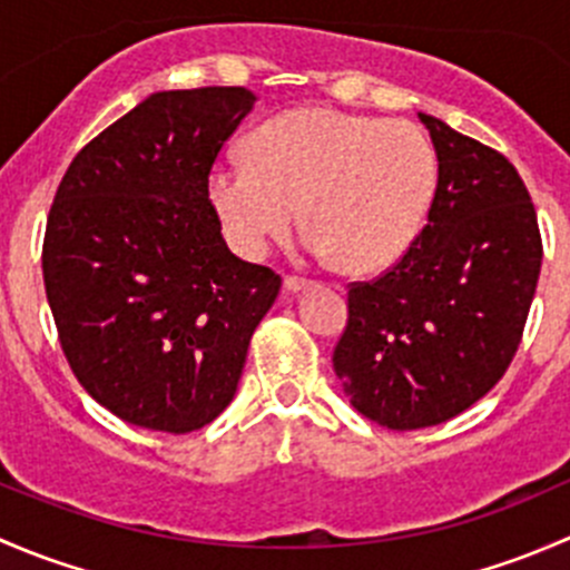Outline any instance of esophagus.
<instances>
[{
    "mask_svg": "<svg viewBox=\"0 0 570 570\" xmlns=\"http://www.w3.org/2000/svg\"><path fill=\"white\" fill-rule=\"evenodd\" d=\"M308 289V281L303 278H284V292L286 295H301Z\"/></svg>",
    "mask_w": 570,
    "mask_h": 570,
    "instance_id": "obj_1",
    "label": "esophagus"
}]
</instances>
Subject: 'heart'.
Listing matches in <instances>:
<instances>
[{
    "instance_id": "heart-1",
    "label": "heart",
    "mask_w": 570,
    "mask_h": 570,
    "mask_svg": "<svg viewBox=\"0 0 570 570\" xmlns=\"http://www.w3.org/2000/svg\"><path fill=\"white\" fill-rule=\"evenodd\" d=\"M247 154L217 159L206 195L245 262L267 256L297 209L303 253L350 273L392 267L416 243L439 189L422 126L333 107H301L258 126Z\"/></svg>"
}]
</instances>
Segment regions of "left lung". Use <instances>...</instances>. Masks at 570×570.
<instances>
[{
  "mask_svg": "<svg viewBox=\"0 0 570 570\" xmlns=\"http://www.w3.org/2000/svg\"><path fill=\"white\" fill-rule=\"evenodd\" d=\"M419 120L439 157L428 226L386 275L350 286L333 350L350 405L389 430L433 428L497 386L543 258L519 170L441 118Z\"/></svg>",
  "mask_w": 570,
  "mask_h": 570,
  "instance_id": "1",
  "label": "left lung"
}]
</instances>
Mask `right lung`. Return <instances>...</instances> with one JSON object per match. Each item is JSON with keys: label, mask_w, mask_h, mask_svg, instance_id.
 <instances>
[{"label": "right lung", "mask_w": 570, "mask_h": 570, "mask_svg": "<svg viewBox=\"0 0 570 570\" xmlns=\"http://www.w3.org/2000/svg\"><path fill=\"white\" fill-rule=\"evenodd\" d=\"M245 88L159 90L73 157L43 239V284L85 392L124 422L193 433L237 394L281 278L228 250L206 195Z\"/></svg>", "instance_id": "obj_1"}]
</instances>
